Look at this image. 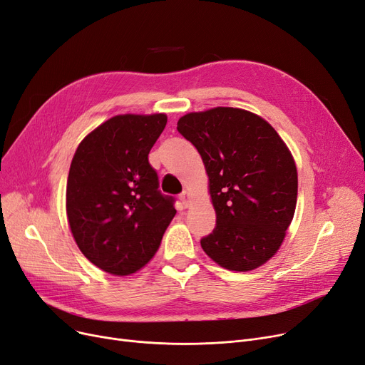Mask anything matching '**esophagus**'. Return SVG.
Returning a JSON list of instances; mask_svg holds the SVG:
<instances>
[{"label": "esophagus", "instance_id": "obj_1", "mask_svg": "<svg viewBox=\"0 0 365 365\" xmlns=\"http://www.w3.org/2000/svg\"><path fill=\"white\" fill-rule=\"evenodd\" d=\"M179 198H180V201H182V204L185 205V207H189V204H191V200H192L191 194H189L187 191H183Z\"/></svg>", "mask_w": 365, "mask_h": 365}]
</instances>
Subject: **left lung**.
<instances>
[{
    "mask_svg": "<svg viewBox=\"0 0 365 365\" xmlns=\"http://www.w3.org/2000/svg\"><path fill=\"white\" fill-rule=\"evenodd\" d=\"M178 131L197 148L209 176L215 230L201 247L220 267L249 272L279 250L294 217L298 178L273 126L247 110L187 113Z\"/></svg>",
    "mask_w": 365,
    "mask_h": 365,
    "instance_id": "8db88e82",
    "label": "left lung"
}]
</instances>
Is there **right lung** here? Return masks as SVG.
Here are the masks:
<instances>
[{
    "label": "right lung",
    "mask_w": 365,
    "mask_h": 365,
    "mask_svg": "<svg viewBox=\"0 0 365 365\" xmlns=\"http://www.w3.org/2000/svg\"><path fill=\"white\" fill-rule=\"evenodd\" d=\"M165 125L164 113L118 115L74 153L67 180L70 230L83 255L110 274L146 265L176 215L148 158Z\"/></svg>",
    "instance_id": "obj_1"
}]
</instances>
